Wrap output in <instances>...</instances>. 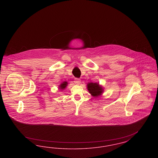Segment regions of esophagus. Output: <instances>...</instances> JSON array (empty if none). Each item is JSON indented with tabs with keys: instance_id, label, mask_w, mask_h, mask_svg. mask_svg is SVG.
<instances>
[{
	"instance_id": "34e87169",
	"label": "esophagus",
	"mask_w": 158,
	"mask_h": 158,
	"mask_svg": "<svg viewBox=\"0 0 158 158\" xmlns=\"http://www.w3.org/2000/svg\"><path fill=\"white\" fill-rule=\"evenodd\" d=\"M75 83L76 84V85H79L81 82V79H78V78H75Z\"/></svg>"
}]
</instances>
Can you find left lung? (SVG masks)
Listing matches in <instances>:
<instances>
[{
    "instance_id": "left-lung-1",
    "label": "left lung",
    "mask_w": 158,
    "mask_h": 158,
    "mask_svg": "<svg viewBox=\"0 0 158 158\" xmlns=\"http://www.w3.org/2000/svg\"><path fill=\"white\" fill-rule=\"evenodd\" d=\"M87 89L94 97H98L102 94L104 90L102 87L98 83H88L87 84Z\"/></svg>"
}]
</instances>
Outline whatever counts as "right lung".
I'll list each match as a JSON object with an SVG mask.
<instances>
[{"label":"right lung","mask_w":158,"mask_h":158,"mask_svg":"<svg viewBox=\"0 0 158 158\" xmlns=\"http://www.w3.org/2000/svg\"><path fill=\"white\" fill-rule=\"evenodd\" d=\"M68 83L67 82H66V81L61 83L60 85H59V89H61V90H63L64 89H65V88H66V86H68Z\"/></svg>","instance_id":"add662e5"}]
</instances>
